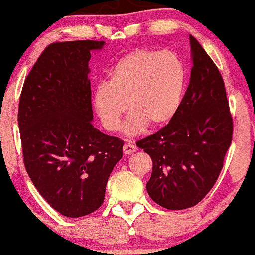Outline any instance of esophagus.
I'll list each match as a JSON object with an SVG mask.
<instances>
[{
    "label": "esophagus",
    "mask_w": 255,
    "mask_h": 255,
    "mask_svg": "<svg viewBox=\"0 0 255 255\" xmlns=\"http://www.w3.org/2000/svg\"><path fill=\"white\" fill-rule=\"evenodd\" d=\"M137 151V146L132 144L131 141H127L125 142V145L123 146V152L124 154H132V153H134Z\"/></svg>",
    "instance_id": "esophagus-1"
}]
</instances>
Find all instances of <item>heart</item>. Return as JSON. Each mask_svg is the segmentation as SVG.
I'll return each instance as SVG.
<instances>
[{
  "label": "heart",
  "mask_w": 255,
  "mask_h": 255,
  "mask_svg": "<svg viewBox=\"0 0 255 255\" xmlns=\"http://www.w3.org/2000/svg\"><path fill=\"white\" fill-rule=\"evenodd\" d=\"M186 83L181 59L172 52L138 48L118 59L93 95V106L108 131H117L127 109L128 135L140 134L149 124L166 125L179 109ZM128 106H127L126 104Z\"/></svg>",
  "instance_id": "heart-1"
}]
</instances>
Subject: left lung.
Listing matches in <instances>:
<instances>
[{"label":"left lung","mask_w":255,"mask_h":255,"mask_svg":"<svg viewBox=\"0 0 255 255\" xmlns=\"http://www.w3.org/2000/svg\"><path fill=\"white\" fill-rule=\"evenodd\" d=\"M193 67L179 109L156 133L137 141L151 156L146 189L169 210L196 205L217 181L232 141V116L217 66L189 36Z\"/></svg>","instance_id":"left-lung-1"}]
</instances>
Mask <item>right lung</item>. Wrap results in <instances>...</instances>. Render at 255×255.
<instances>
[{"instance_id":"obj_1","label":"right lung","mask_w":255,"mask_h":255,"mask_svg":"<svg viewBox=\"0 0 255 255\" xmlns=\"http://www.w3.org/2000/svg\"><path fill=\"white\" fill-rule=\"evenodd\" d=\"M104 41L53 43L24 82L18 107L23 159L31 181L54 210L78 218L104 201L123 140L94 128L88 62Z\"/></svg>"}]
</instances>
